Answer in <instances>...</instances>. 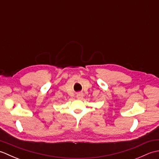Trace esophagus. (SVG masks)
I'll return each mask as SVG.
<instances>
[{"label": "esophagus", "instance_id": "obj_1", "mask_svg": "<svg viewBox=\"0 0 159 159\" xmlns=\"http://www.w3.org/2000/svg\"><path fill=\"white\" fill-rule=\"evenodd\" d=\"M83 93H79L78 94V95L76 96V97H77V98H79V99H81L82 98H83Z\"/></svg>", "mask_w": 159, "mask_h": 159}]
</instances>
